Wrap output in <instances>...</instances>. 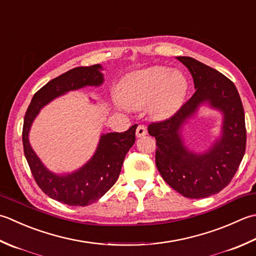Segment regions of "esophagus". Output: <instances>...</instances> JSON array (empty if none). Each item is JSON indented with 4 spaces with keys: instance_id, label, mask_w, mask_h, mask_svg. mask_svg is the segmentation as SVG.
<instances>
[{
    "instance_id": "34e87169",
    "label": "esophagus",
    "mask_w": 256,
    "mask_h": 256,
    "mask_svg": "<svg viewBox=\"0 0 256 256\" xmlns=\"http://www.w3.org/2000/svg\"><path fill=\"white\" fill-rule=\"evenodd\" d=\"M146 133H148V130H146V126H145L144 124H140L136 128V136L138 138H141Z\"/></svg>"
}]
</instances>
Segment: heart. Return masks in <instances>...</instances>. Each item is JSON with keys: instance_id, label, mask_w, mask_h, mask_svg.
I'll return each mask as SVG.
<instances>
[{"instance_id": "1", "label": "heart", "mask_w": 256, "mask_h": 256, "mask_svg": "<svg viewBox=\"0 0 256 256\" xmlns=\"http://www.w3.org/2000/svg\"><path fill=\"white\" fill-rule=\"evenodd\" d=\"M188 91V82L181 72L153 66L125 78L118 95L124 106L138 110L150 104L154 118H166L182 106Z\"/></svg>"}]
</instances>
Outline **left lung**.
I'll return each mask as SVG.
<instances>
[{"label":"left lung","instance_id":"left-lung-1","mask_svg":"<svg viewBox=\"0 0 256 256\" xmlns=\"http://www.w3.org/2000/svg\"><path fill=\"white\" fill-rule=\"evenodd\" d=\"M176 58L192 74L196 91L176 113L152 122L148 131L156 140L155 164L164 181L185 198H203L222 191L241 164L246 146L244 108L234 83L225 75L192 58ZM203 102L224 112V134L208 152L193 154L182 145L179 130Z\"/></svg>","mask_w":256,"mask_h":256}]
</instances>
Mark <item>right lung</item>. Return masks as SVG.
Masks as SVG:
<instances>
[{
  "label": "right lung",
  "instance_id": "1",
  "mask_svg": "<svg viewBox=\"0 0 256 256\" xmlns=\"http://www.w3.org/2000/svg\"><path fill=\"white\" fill-rule=\"evenodd\" d=\"M100 68L101 65L98 64L75 68L51 80L34 94L24 116V155L35 182L48 196L72 206H86L94 203L113 186L121 172L125 155L135 142L138 125H132L122 133L102 135L93 158L78 172L65 176L55 175L43 166L28 143V131L40 110L54 98L86 85H101L103 75L98 71Z\"/></svg>",
  "mask_w": 256,
  "mask_h": 256
}]
</instances>
